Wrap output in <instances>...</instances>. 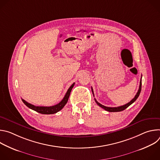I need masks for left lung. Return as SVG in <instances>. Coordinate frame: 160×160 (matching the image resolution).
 Returning <instances> with one entry per match:
<instances>
[{"mask_svg": "<svg viewBox=\"0 0 160 160\" xmlns=\"http://www.w3.org/2000/svg\"><path fill=\"white\" fill-rule=\"evenodd\" d=\"M141 87H142V77H141V81H140V85H139V90H138V92H137L136 95L135 96L134 98L132 99L129 102H128L127 104H125V105H123V106H118V107H115V108H111V107H107V106H103L101 104H100L99 102H98L96 99H94L96 102L98 104V106H99L100 107H101L102 108L104 109L106 111H109V112H118V111H123L124 109H125L126 108H127L130 105H131L132 103H133L138 98V97L139 96V94L141 93ZM92 94H93V96H94V91H93V88H92Z\"/></svg>", "mask_w": 160, "mask_h": 160, "instance_id": "left-lung-1", "label": "left lung"}]
</instances>
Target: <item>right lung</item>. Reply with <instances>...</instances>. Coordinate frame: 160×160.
<instances>
[{
    "mask_svg": "<svg viewBox=\"0 0 160 160\" xmlns=\"http://www.w3.org/2000/svg\"><path fill=\"white\" fill-rule=\"evenodd\" d=\"M75 85V83H73L70 87L68 88L67 92L66 93L64 98L62 99V101L58 103V104H56L54 106H34L28 102H27L26 101H25L24 99H21L22 101L23 102V103L29 108L39 112L41 114H45V115H50V114H54L56 113L57 112L59 111L60 110H61L63 107L66 105V104L68 102V98L70 97V93H71V91L73 87Z\"/></svg>",
    "mask_w": 160,
    "mask_h": 160,
    "instance_id": "obj_1",
    "label": "right lung"
}]
</instances>
